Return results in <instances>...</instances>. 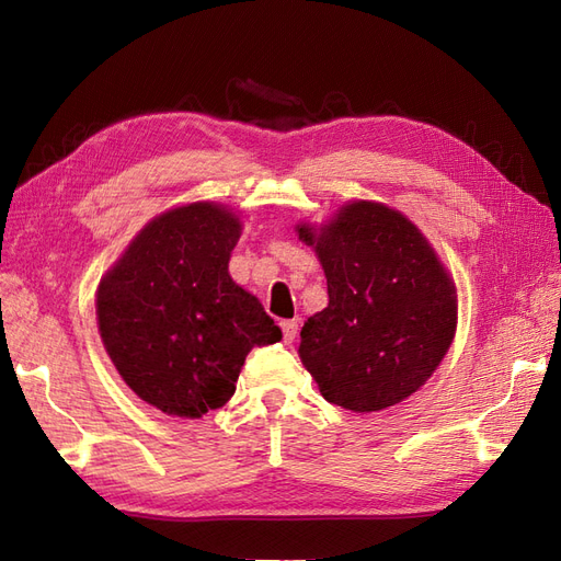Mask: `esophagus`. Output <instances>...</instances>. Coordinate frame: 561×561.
<instances>
[{
	"label": "esophagus",
	"instance_id": "esophagus-1",
	"mask_svg": "<svg viewBox=\"0 0 561 561\" xmlns=\"http://www.w3.org/2000/svg\"><path fill=\"white\" fill-rule=\"evenodd\" d=\"M282 333L286 343H294L296 333H298V319H284L282 322Z\"/></svg>",
	"mask_w": 561,
	"mask_h": 561
}]
</instances>
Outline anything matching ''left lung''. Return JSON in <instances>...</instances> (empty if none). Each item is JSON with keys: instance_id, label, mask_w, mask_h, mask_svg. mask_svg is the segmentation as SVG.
I'll return each mask as SVG.
<instances>
[{"instance_id": "obj_1", "label": "left lung", "mask_w": 561, "mask_h": 561, "mask_svg": "<svg viewBox=\"0 0 561 561\" xmlns=\"http://www.w3.org/2000/svg\"><path fill=\"white\" fill-rule=\"evenodd\" d=\"M324 267L329 306L308 317L298 355L331 404L402 402L435 374L456 333V286L409 218L352 202L327 226H298Z\"/></svg>"}]
</instances>
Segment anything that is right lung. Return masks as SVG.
<instances>
[{
	"label": "right lung",
	"mask_w": 561,
	"mask_h": 561,
	"mask_svg": "<svg viewBox=\"0 0 561 561\" xmlns=\"http://www.w3.org/2000/svg\"><path fill=\"white\" fill-rule=\"evenodd\" d=\"M242 222L214 202L150 220L95 294L112 364L142 402L202 419L234 394L255 345L282 341L261 300L228 272Z\"/></svg>",
	"instance_id": "right-lung-1"
}]
</instances>
